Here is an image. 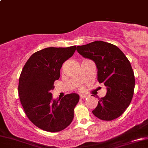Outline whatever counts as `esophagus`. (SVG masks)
Segmentation results:
<instances>
[{
  "instance_id": "1",
  "label": "esophagus",
  "mask_w": 148,
  "mask_h": 148,
  "mask_svg": "<svg viewBox=\"0 0 148 148\" xmlns=\"http://www.w3.org/2000/svg\"><path fill=\"white\" fill-rule=\"evenodd\" d=\"M87 95H80V99H85V98L87 97Z\"/></svg>"
}]
</instances>
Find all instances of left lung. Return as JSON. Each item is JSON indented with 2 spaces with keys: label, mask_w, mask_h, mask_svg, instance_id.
I'll use <instances>...</instances> for the list:
<instances>
[{
  "label": "left lung",
  "mask_w": 148,
  "mask_h": 148,
  "mask_svg": "<svg viewBox=\"0 0 148 148\" xmlns=\"http://www.w3.org/2000/svg\"><path fill=\"white\" fill-rule=\"evenodd\" d=\"M77 51L95 63L98 81L106 86V95L99 98L92 110L94 115L105 121L121 116L132 101L135 85L134 72L126 56L115 45L103 41L77 46Z\"/></svg>",
  "instance_id": "left-lung-1"
}]
</instances>
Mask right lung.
Wrapping results in <instances>:
<instances>
[{
  "label": "right lung",
  "instance_id": "obj_1",
  "mask_svg": "<svg viewBox=\"0 0 148 148\" xmlns=\"http://www.w3.org/2000/svg\"><path fill=\"white\" fill-rule=\"evenodd\" d=\"M75 46L48 47L34 53L24 66L18 84V94L29 119L42 130L59 132L71 124L74 108L79 100L77 93L53 99L51 91L60 69L75 51Z\"/></svg>",
  "mask_w": 148,
  "mask_h": 148
}]
</instances>
